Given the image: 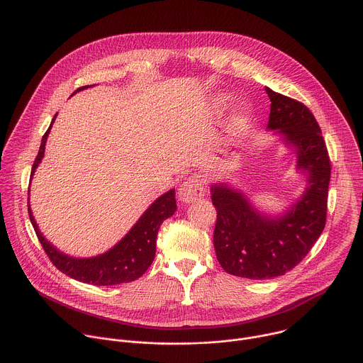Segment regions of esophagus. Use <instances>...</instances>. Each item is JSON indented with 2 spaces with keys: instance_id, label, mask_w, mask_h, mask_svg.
<instances>
[{
  "instance_id": "34e87169",
  "label": "esophagus",
  "mask_w": 363,
  "mask_h": 363,
  "mask_svg": "<svg viewBox=\"0 0 363 363\" xmlns=\"http://www.w3.org/2000/svg\"><path fill=\"white\" fill-rule=\"evenodd\" d=\"M205 195V186H203V182L199 177L196 175H192L189 177L188 179H185L182 182V185L179 186L178 189V196H179V201L181 202H185V203H191V202H195L196 199L202 198Z\"/></svg>"
}]
</instances>
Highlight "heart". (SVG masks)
<instances>
[{
	"label": "heart",
	"mask_w": 363,
	"mask_h": 363,
	"mask_svg": "<svg viewBox=\"0 0 363 363\" xmlns=\"http://www.w3.org/2000/svg\"><path fill=\"white\" fill-rule=\"evenodd\" d=\"M219 103H220L222 106H225V104L228 103V97H220V99H219ZM250 116H252V110H250L249 107H243V108L240 110V114H239L238 121H236V127H238V130H240V128H242V127L249 121Z\"/></svg>",
	"instance_id": "obj_1"
}]
</instances>
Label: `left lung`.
<instances>
[{"label":"left lung","mask_w":363,"mask_h":363,"mask_svg":"<svg viewBox=\"0 0 363 363\" xmlns=\"http://www.w3.org/2000/svg\"><path fill=\"white\" fill-rule=\"evenodd\" d=\"M270 97L267 130L296 154V171L306 177L298 199L272 213L229 179L211 184L218 212L216 257L229 274L264 280L286 274L311 250L325 228L331 162L313 113L303 103L266 87Z\"/></svg>","instance_id":"1"}]
</instances>
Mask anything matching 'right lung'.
Wrapping results in <instances>:
<instances>
[{
    "label": "right lung",
    "instance_id": "1",
    "mask_svg": "<svg viewBox=\"0 0 363 363\" xmlns=\"http://www.w3.org/2000/svg\"><path fill=\"white\" fill-rule=\"evenodd\" d=\"M93 86L94 84L80 87L74 93ZM55 118L56 116L52 118V123L48 131L42 137L38 155L32 165L30 179L45 155L46 140ZM28 195H29V191H28ZM175 211H177V199H175V189L172 188L168 192L158 196L147 208V211L140 216V219L134 223V226L125 233V236L120 239L107 252L93 257H73L56 249L43 236V233L39 230L38 223L32 215L29 198H28V213H29L30 223L50 262L55 264L57 270H60L63 274L69 276L70 279H74L82 283L93 284V286H114L121 283H130L141 277L147 272V269L151 266L155 257L157 235L161 223L169 216H172Z\"/></svg>",
    "mask_w": 363,
    "mask_h": 363
}]
</instances>
